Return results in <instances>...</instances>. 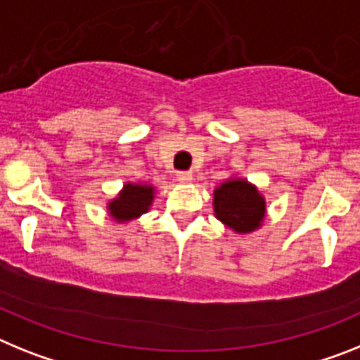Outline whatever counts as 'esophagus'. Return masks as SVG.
I'll list each match as a JSON object with an SVG mask.
<instances>
[{"instance_id": "1", "label": "esophagus", "mask_w": 360, "mask_h": 360, "mask_svg": "<svg viewBox=\"0 0 360 360\" xmlns=\"http://www.w3.org/2000/svg\"><path fill=\"white\" fill-rule=\"evenodd\" d=\"M176 180H178V182H182V184L191 182V180H193V173H191V171H178V173H176Z\"/></svg>"}]
</instances>
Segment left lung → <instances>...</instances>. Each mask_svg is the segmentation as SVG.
<instances>
[{
	"instance_id": "1",
	"label": "left lung",
	"mask_w": 360,
	"mask_h": 360,
	"mask_svg": "<svg viewBox=\"0 0 360 360\" xmlns=\"http://www.w3.org/2000/svg\"><path fill=\"white\" fill-rule=\"evenodd\" d=\"M266 204L253 186L244 180H229L214 191L218 220L238 233H250L260 226Z\"/></svg>"
}]
</instances>
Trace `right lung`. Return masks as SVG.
I'll list each match as a JSON object with an SVG mask.
<instances>
[{"instance_id":"right-lung-1","label":"right lung","mask_w":360,"mask_h":360,"mask_svg":"<svg viewBox=\"0 0 360 360\" xmlns=\"http://www.w3.org/2000/svg\"><path fill=\"white\" fill-rule=\"evenodd\" d=\"M150 202H153V187L127 184L118 198L110 202L109 210L116 220L125 222V220H133L146 213Z\"/></svg>"}]
</instances>
